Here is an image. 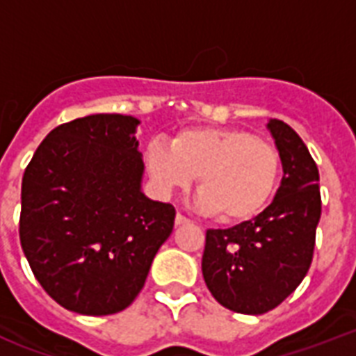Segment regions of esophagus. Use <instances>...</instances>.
Here are the masks:
<instances>
[{
	"instance_id": "1",
	"label": "esophagus",
	"mask_w": 356,
	"mask_h": 356,
	"mask_svg": "<svg viewBox=\"0 0 356 356\" xmlns=\"http://www.w3.org/2000/svg\"><path fill=\"white\" fill-rule=\"evenodd\" d=\"M183 223H188V218L183 216L181 212H177V216H175V225H183Z\"/></svg>"
}]
</instances>
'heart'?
Segmentation results:
<instances>
[{
  "label": "heart",
  "mask_w": 356,
  "mask_h": 356,
  "mask_svg": "<svg viewBox=\"0 0 356 356\" xmlns=\"http://www.w3.org/2000/svg\"><path fill=\"white\" fill-rule=\"evenodd\" d=\"M145 162L162 194L186 188L197 177V205L223 223L259 216L275 194L281 173L279 153L238 129H186L172 140V147L151 142Z\"/></svg>",
  "instance_id": "heart-1"
}]
</instances>
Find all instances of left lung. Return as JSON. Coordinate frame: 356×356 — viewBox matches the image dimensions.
<instances>
[{"label": "left lung", "mask_w": 356, "mask_h": 356, "mask_svg": "<svg viewBox=\"0 0 356 356\" xmlns=\"http://www.w3.org/2000/svg\"><path fill=\"white\" fill-rule=\"evenodd\" d=\"M282 164L275 197L259 216L231 229H209L201 270L218 303L240 314H264L303 281L321 216L320 173L288 123L268 120Z\"/></svg>", "instance_id": "1"}]
</instances>
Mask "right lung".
Instances as JSON below:
<instances>
[{
  "label": "right lung",
  "instance_id": "1",
  "mask_svg": "<svg viewBox=\"0 0 356 356\" xmlns=\"http://www.w3.org/2000/svg\"><path fill=\"white\" fill-rule=\"evenodd\" d=\"M138 125L123 114L63 123L25 168L22 249L42 288L77 314L127 309L173 231L175 209L142 192Z\"/></svg>",
  "mask_w": 356,
  "mask_h": 356
}]
</instances>
